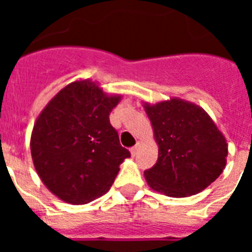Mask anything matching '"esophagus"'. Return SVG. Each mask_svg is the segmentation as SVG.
I'll list each match as a JSON object with an SVG mask.
<instances>
[{
    "mask_svg": "<svg viewBox=\"0 0 252 252\" xmlns=\"http://www.w3.org/2000/svg\"><path fill=\"white\" fill-rule=\"evenodd\" d=\"M139 149H140V144H137V145H135L133 148H131V155L132 157H135V155H137V153H139Z\"/></svg>",
    "mask_w": 252,
    "mask_h": 252,
    "instance_id": "esophagus-1",
    "label": "esophagus"
}]
</instances>
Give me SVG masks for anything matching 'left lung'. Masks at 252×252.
<instances>
[{"label": "left lung", "mask_w": 252, "mask_h": 252, "mask_svg": "<svg viewBox=\"0 0 252 252\" xmlns=\"http://www.w3.org/2000/svg\"><path fill=\"white\" fill-rule=\"evenodd\" d=\"M159 148L157 164L144 171L153 190L173 198L202 192L227 164L228 145L211 116L201 106L173 97L142 102Z\"/></svg>", "instance_id": "obj_1"}]
</instances>
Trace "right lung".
Wrapping results in <instances>:
<instances>
[{
    "instance_id": "add662e5",
    "label": "right lung",
    "mask_w": 252,
    "mask_h": 252,
    "mask_svg": "<svg viewBox=\"0 0 252 252\" xmlns=\"http://www.w3.org/2000/svg\"><path fill=\"white\" fill-rule=\"evenodd\" d=\"M121 98L103 92L98 82L81 79L60 90L37 116L31 158L44 186L60 201L86 204L103 195L130 158L110 124Z\"/></svg>"
}]
</instances>
